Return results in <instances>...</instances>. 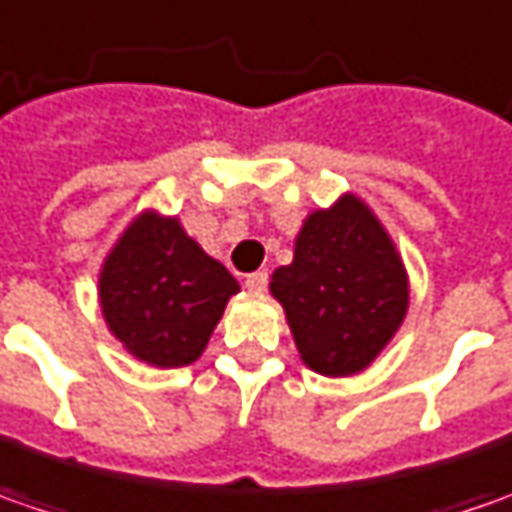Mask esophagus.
<instances>
[{
    "label": "esophagus",
    "instance_id": "esophagus-1",
    "mask_svg": "<svg viewBox=\"0 0 512 512\" xmlns=\"http://www.w3.org/2000/svg\"><path fill=\"white\" fill-rule=\"evenodd\" d=\"M246 286L252 289V292H263L266 286H269V272H252V275H246Z\"/></svg>",
    "mask_w": 512,
    "mask_h": 512
}]
</instances>
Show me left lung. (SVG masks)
<instances>
[{"mask_svg":"<svg viewBox=\"0 0 512 512\" xmlns=\"http://www.w3.org/2000/svg\"><path fill=\"white\" fill-rule=\"evenodd\" d=\"M303 364L329 378L367 369L407 315L410 283L387 229L344 194L303 220L295 260L269 283Z\"/></svg>","mask_w":512,"mask_h":512,"instance_id":"obj_1","label":"left lung"}]
</instances>
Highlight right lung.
I'll return each instance as SVG.
<instances>
[{"instance_id": "1", "label": "right lung", "mask_w": 512, "mask_h": 512, "mask_svg": "<svg viewBox=\"0 0 512 512\" xmlns=\"http://www.w3.org/2000/svg\"><path fill=\"white\" fill-rule=\"evenodd\" d=\"M237 280L183 232L177 217L140 214L100 272L111 335L145 364L189 367L203 355Z\"/></svg>"}]
</instances>
